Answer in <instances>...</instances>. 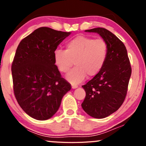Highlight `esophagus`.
Segmentation results:
<instances>
[{
    "mask_svg": "<svg viewBox=\"0 0 146 146\" xmlns=\"http://www.w3.org/2000/svg\"><path fill=\"white\" fill-rule=\"evenodd\" d=\"M78 86L77 84H72V88H78Z\"/></svg>",
    "mask_w": 146,
    "mask_h": 146,
    "instance_id": "esophagus-1",
    "label": "esophagus"
}]
</instances>
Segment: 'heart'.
<instances>
[{
  "instance_id": "1",
  "label": "heart",
  "mask_w": 146,
  "mask_h": 146,
  "mask_svg": "<svg viewBox=\"0 0 146 146\" xmlns=\"http://www.w3.org/2000/svg\"><path fill=\"white\" fill-rule=\"evenodd\" d=\"M65 47V50L56 49L53 59L62 73L69 71L75 62L76 66L66 75V79L73 84L82 82L87 75L94 77L98 75L108 57V44L103 39L78 36L68 41Z\"/></svg>"
}]
</instances>
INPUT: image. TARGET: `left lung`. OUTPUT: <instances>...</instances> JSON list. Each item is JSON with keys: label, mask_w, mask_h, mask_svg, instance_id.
Here are the masks:
<instances>
[{"label": "left lung", "mask_w": 146, "mask_h": 146, "mask_svg": "<svg viewBox=\"0 0 146 146\" xmlns=\"http://www.w3.org/2000/svg\"><path fill=\"white\" fill-rule=\"evenodd\" d=\"M86 31L98 33L108 47V57L102 71L82 86L86 91L82 104L83 110L90 116L102 119L115 113L123 103L132 68L126 48L115 35L102 27Z\"/></svg>", "instance_id": "1"}]
</instances>
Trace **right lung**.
I'll return each instance as SVG.
<instances>
[{
  "mask_svg": "<svg viewBox=\"0 0 146 146\" xmlns=\"http://www.w3.org/2000/svg\"><path fill=\"white\" fill-rule=\"evenodd\" d=\"M70 32L40 27L21 41L11 64L15 98L22 109L37 120L58 111L71 85L62 77L53 53Z\"/></svg>",
  "mask_w": 146,
  "mask_h": 146,
  "instance_id": "1",
  "label": "right lung"
}]
</instances>
